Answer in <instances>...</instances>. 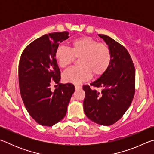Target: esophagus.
Returning a JSON list of instances; mask_svg holds the SVG:
<instances>
[{
	"label": "esophagus",
	"mask_w": 154,
	"mask_h": 154,
	"mask_svg": "<svg viewBox=\"0 0 154 154\" xmlns=\"http://www.w3.org/2000/svg\"><path fill=\"white\" fill-rule=\"evenodd\" d=\"M75 90H77L81 89V88H82V86H81V85H79L75 84Z\"/></svg>",
	"instance_id": "34e87169"
}]
</instances>
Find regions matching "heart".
I'll return each instance as SVG.
<instances>
[{
    "label": "heart",
    "mask_w": 154,
    "mask_h": 154,
    "mask_svg": "<svg viewBox=\"0 0 154 154\" xmlns=\"http://www.w3.org/2000/svg\"><path fill=\"white\" fill-rule=\"evenodd\" d=\"M75 58H79L80 66L71 68L63 74L66 82L81 83L92 75L99 77L105 73L111 62L112 55L109 47L98 43L89 36H83L72 41L70 49L60 45L57 48L55 58L59 66L66 69Z\"/></svg>",
    "instance_id": "b5f03b06"
}]
</instances>
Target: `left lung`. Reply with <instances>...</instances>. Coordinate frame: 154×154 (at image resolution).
<instances>
[{"mask_svg": "<svg viewBox=\"0 0 154 154\" xmlns=\"http://www.w3.org/2000/svg\"><path fill=\"white\" fill-rule=\"evenodd\" d=\"M111 49L112 59L105 73L91 83L100 88V92L83 85L85 114L91 120L103 126L118 122L133 99L135 92V69L128 51L123 45L105 35H98Z\"/></svg>", "mask_w": 154, "mask_h": 154, "instance_id": "left-lung-1", "label": "left lung"}]
</instances>
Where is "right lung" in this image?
<instances>
[{"instance_id":"add662e5","label":"right lung","mask_w":154,"mask_h":154,"mask_svg":"<svg viewBox=\"0 0 154 154\" xmlns=\"http://www.w3.org/2000/svg\"><path fill=\"white\" fill-rule=\"evenodd\" d=\"M69 34L54 32L41 36L24 49L20 60L21 96L30 116L42 126H51L64 118L75 92L72 83H60V71L55 58L59 43L69 38ZM54 82L59 87L52 92Z\"/></svg>"}]
</instances>
